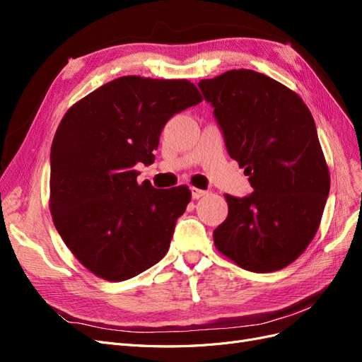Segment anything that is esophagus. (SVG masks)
Returning a JSON list of instances; mask_svg holds the SVG:
<instances>
[{"mask_svg": "<svg viewBox=\"0 0 362 362\" xmlns=\"http://www.w3.org/2000/svg\"><path fill=\"white\" fill-rule=\"evenodd\" d=\"M206 194V192L205 190H201V189H192V198L193 199H199V198H202V196H205Z\"/></svg>", "mask_w": 362, "mask_h": 362, "instance_id": "1", "label": "esophagus"}]
</instances>
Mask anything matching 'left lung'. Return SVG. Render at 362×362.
I'll return each mask as SVG.
<instances>
[{"instance_id": "8db88e82", "label": "left lung", "mask_w": 362, "mask_h": 362, "mask_svg": "<svg viewBox=\"0 0 362 362\" xmlns=\"http://www.w3.org/2000/svg\"><path fill=\"white\" fill-rule=\"evenodd\" d=\"M198 86L214 108L229 157L254 189L246 198L225 194L228 217L214 229V245L245 270L287 267L314 238L331 187L310 108L288 87L250 69Z\"/></svg>"}]
</instances>
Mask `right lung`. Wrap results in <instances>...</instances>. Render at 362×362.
Listing matches in <instances>:
<instances>
[{
	"label": "right lung",
	"mask_w": 362,
	"mask_h": 362,
	"mask_svg": "<svg viewBox=\"0 0 362 362\" xmlns=\"http://www.w3.org/2000/svg\"><path fill=\"white\" fill-rule=\"evenodd\" d=\"M187 80L120 76L64 113L51 146L49 210L64 245L98 278L125 281L166 255L187 185L137 182L168 120L199 104Z\"/></svg>",
	"instance_id": "add662e5"
}]
</instances>
